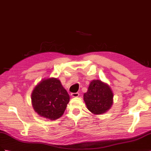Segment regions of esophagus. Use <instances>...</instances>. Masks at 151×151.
Masks as SVG:
<instances>
[{"label": "esophagus", "instance_id": "1", "mask_svg": "<svg viewBox=\"0 0 151 151\" xmlns=\"http://www.w3.org/2000/svg\"><path fill=\"white\" fill-rule=\"evenodd\" d=\"M79 93H71V96L72 97H79Z\"/></svg>", "mask_w": 151, "mask_h": 151}]
</instances>
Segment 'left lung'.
Segmentation results:
<instances>
[{"label":"left lung","instance_id":"left-lung-1","mask_svg":"<svg viewBox=\"0 0 151 151\" xmlns=\"http://www.w3.org/2000/svg\"><path fill=\"white\" fill-rule=\"evenodd\" d=\"M84 101L88 109L95 115L105 113L111 107L113 94L108 84L101 80L91 81L84 93Z\"/></svg>","mask_w":151,"mask_h":151}]
</instances>
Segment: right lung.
<instances>
[{"instance_id":"obj_1","label":"right lung","mask_w":151,"mask_h":151,"mask_svg":"<svg viewBox=\"0 0 151 151\" xmlns=\"http://www.w3.org/2000/svg\"><path fill=\"white\" fill-rule=\"evenodd\" d=\"M69 101L67 90L60 81L54 78L41 81L31 94L32 105L35 112L51 120L63 115Z\"/></svg>"}]
</instances>
